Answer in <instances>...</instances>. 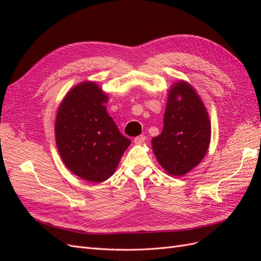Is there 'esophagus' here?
Masks as SVG:
<instances>
[{
	"mask_svg": "<svg viewBox=\"0 0 261 261\" xmlns=\"http://www.w3.org/2000/svg\"><path fill=\"white\" fill-rule=\"evenodd\" d=\"M144 141H146V137L144 135H140V136H137V137L134 138V143L137 144V145L143 144Z\"/></svg>",
	"mask_w": 261,
	"mask_h": 261,
	"instance_id": "1",
	"label": "esophagus"
}]
</instances>
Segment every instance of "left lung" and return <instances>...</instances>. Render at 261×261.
<instances>
[{
    "label": "left lung",
    "instance_id": "1",
    "mask_svg": "<svg viewBox=\"0 0 261 261\" xmlns=\"http://www.w3.org/2000/svg\"><path fill=\"white\" fill-rule=\"evenodd\" d=\"M168 93L163 129L151 144L162 169L179 177L195 169L207 154L211 122L203 101L188 82L173 83Z\"/></svg>",
    "mask_w": 261,
    "mask_h": 261
}]
</instances>
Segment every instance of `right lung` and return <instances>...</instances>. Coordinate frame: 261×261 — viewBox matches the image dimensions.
<instances>
[{
  "label": "right lung",
  "mask_w": 261,
  "mask_h": 261,
  "mask_svg": "<svg viewBox=\"0 0 261 261\" xmlns=\"http://www.w3.org/2000/svg\"><path fill=\"white\" fill-rule=\"evenodd\" d=\"M109 94L92 81L70 88L59 105L55 141L66 168L85 180L111 177L132 141L107 113Z\"/></svg>",
  "instance_id": "1"
}]
</instances>
